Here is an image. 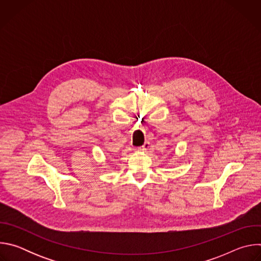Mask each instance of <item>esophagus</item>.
I'll use <instances>...</instances> for the list:
<instances>
[{
    "mask_svg": "<svg viewBox=\"0 0 261 261\" xmlns=\"http://www.w3.org/2000/svg\"><path fill=\"white\" fill-rule=\"evenodd\" d=\"M148 148H150V142L145 141V142L143 143V145L139 147V151H142V152H146V151L148 150Z\"/></svg>",
    "mask_w": 261,
    "mask_h": 261,
    "instance_id": "34e87169",
    "label": "esophagus"
}]
</instances>
